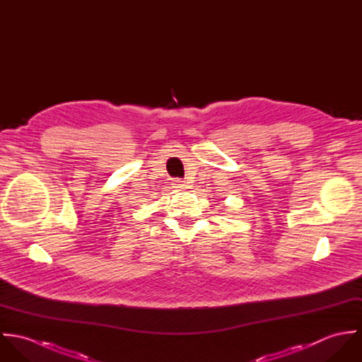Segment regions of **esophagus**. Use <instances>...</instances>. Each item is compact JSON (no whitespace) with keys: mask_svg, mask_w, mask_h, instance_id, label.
<instances>
[{"mask_svg":"<svg viewBox=\"0 0 362 362\" xmlns=\"http://www.w3.org/2000/svg\"><path fill=\"white\" fill-rule=\"evenodd\" d=\"M173 185H174V188H177V189H187V188H188L187 182H185L184 180H181V178H174V180H173Z\"/></svg>","mask_w":362,"mask_h":362,"instance_id":"1","label":"esophagus"}]
</instances>
